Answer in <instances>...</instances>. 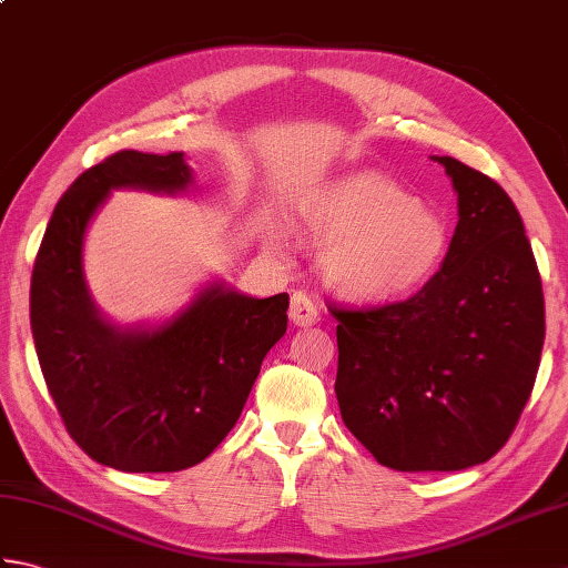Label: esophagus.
Instances as JSON below:
<instances>
[{
  "label": "esophagus",
  "mask_w": 568,
  "mask_h": 568,
  "mask_svg": "<svg viewBox=\"0 0 568 568\" xmlns=\"http://www.w3.org/2000/svg\"><path fill=\"white\" fill-rule=\"evenodd\" d=\"M291 320L297 327H312V324L320 322V310L315 305V300H312L307 293L297 291L291 297Z\"/></svg>",
  "instance_id": "34e87169"
}]
</instances>
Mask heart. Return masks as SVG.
<instances>
[{
    "mask_svg": "<svg viewBox=\"0 0 568 568\" xmlns=\"http://www.w3.org/2000/svg\"><path fill=\"white\" fill-rule=\"evenodd\" d=\"M310 234L322 246L324 273L348 297L395 300L425 287L449 256L442 216L383 175H356L310 204Z\"/></svg>",
    "mask_w": 568,
    "mask_h": 568,
    "instance_id": "b5f03b06",
    "label": "heart"
}]
</instances>
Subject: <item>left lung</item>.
<instances>
[{
    "label": "left lung",
    "instance_id": "1",
    "mask_svg": "<svg viewBox=\"0 0 568 568\" xmlns=\"http://www.w3.org/2000/svg\"><path fill=\"white\" fill-rule=\"evenodd\" d=\"M458 192L449 256L397 303L329 305L348 432L395 470H462L496 456L535 388L545 295L520 214L496 180L442 155Z\"/></svg>",
    "mask_w": 568,
    "mask_h": 568
}]
</instances>
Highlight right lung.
<instances>
[{
    "label": "right lung",
    "instance_id": "right-lung-1",
    "mask_svg": "<svg viewBox=\"0 0 568 568\" xmlns=\"http://www.w3.org/2000/svg\"><path fill=\"white\" fill-rule=\"evenodd\" d=\"M183 153L116 151L58 200L31 275V332L68 434L102 466L171 474L222 444L287 329V293L256 300L212 285L155 332L119 334L82 281V236L112 187L175 192Z\"/></svg>",
    "mask_w": 568,
    "mask_h": 568
}]
</instances>
